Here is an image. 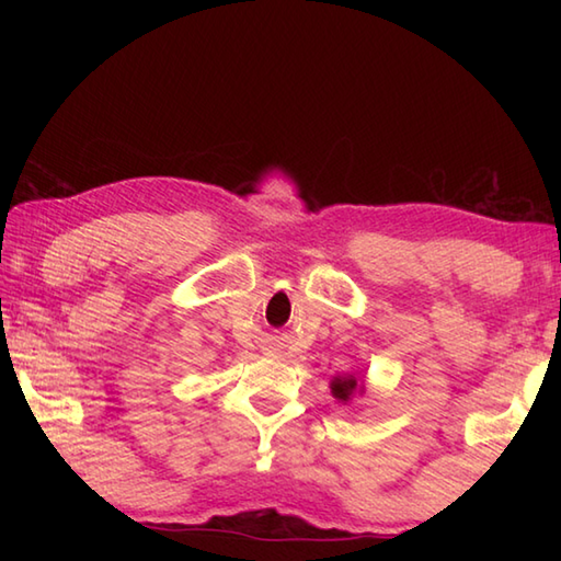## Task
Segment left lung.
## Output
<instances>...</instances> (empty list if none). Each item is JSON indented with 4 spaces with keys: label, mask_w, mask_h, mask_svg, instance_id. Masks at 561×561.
<instances>
[{
    "label": "left lung",
    "mask_w": 561,
    "mask_h": 561,
    "mask_svg": "<svg viewBox=\"0 0 561 561\" xmlns=\"http://www.w3.org/2000/svg\"><path fill=\"white\" fill-rule=\"evenodd\" d=\"M330 392H332V398H337L340 402L347 404V402H352V398L364 396L366 388L362 380H356L354 376H335L330 380Z\"/></svg>",
    "instance_id": "left-lung-1"
}]
</instances>
